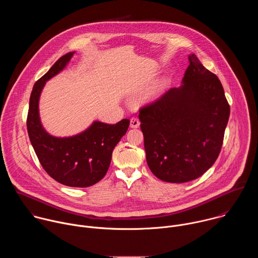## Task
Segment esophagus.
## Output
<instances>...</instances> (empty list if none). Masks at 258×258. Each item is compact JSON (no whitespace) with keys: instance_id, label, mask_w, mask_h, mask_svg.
I'll use <instances>...</instances> for the list:
<instances>
[{"instance_id":"34e87169","label":"esophagus","mask_w":258,"mask_h":258,"mask_svg":"<svg viewBox=\"0 0 258 258\" xmlns=\"http://www.w3.org/2000/svg\"><path fill=\"white\" fill-rule=\"evenodd\" d=\"M140 123L141 122L137 117H133L131 119V127H133V128H138L140 126Z\"/></svg>"}]
</instances>
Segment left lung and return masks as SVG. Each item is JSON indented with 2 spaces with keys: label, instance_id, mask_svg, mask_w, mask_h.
Wrapping results in <instances>:
<instances>
[{
  "label": "left lung",
  "instance_id": "8db88e82",
  "mask_svg": "<svg viewBox=\"0 0 258 258\" xmlns=\"http://www.w3.org/2000/svg\"><path fill=\"white\" fill-rule=\"evenodd\" d=\"M178 88L141 108L146 159L150 170L167 182L201 176L218 157L230 117V105L218 78L195 54Z\"/></svg>",
  "mask_w": 258,
  "mask_h": 258
}]
</instances>
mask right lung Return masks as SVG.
Segmentation results:
<instances>
[{"label": "right lung", "mask_w": 258, "mask_h": 258, "mask_svg": "<svg viewBox=\"0 0 258 258\" xmlns=\"http://www.w3.org/2000/svg\"><path fill=\"white\" fill-rule=\"evenodd\" d=\"M76 52L59 58L32 88L27 114V133L34 152L47 173L68 187L85 188L101 180L111 162L114 147L125 135L130 120L116 124L95 120L84 132L71 137H54L43 126L39 101L46 82L62 71Z\"/></svg>", "instance_id": "add662e5"}]
</instances>
